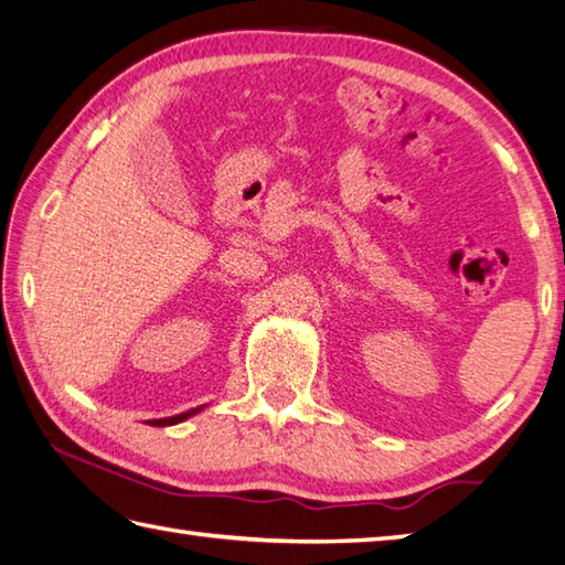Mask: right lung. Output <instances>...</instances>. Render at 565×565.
<instances>
[{"label": "right lung", "instance_id": "right-lung-1", "mask_svg": "<svg viewBox=\"0 0 565 565\" xmlns=\"http://www.w3.org/2000/svg\"><path fill=\"white\" fill-rule=\"evenodd\" d=\"M202 407H194V409H188V412H182V414H175V417H166V419H151L148 424H151V427H170V424H178V422H185L188 417H192V414H198Z\"/></svg>", "mask_w": 565, "mask_h": 565}]
</instances>
